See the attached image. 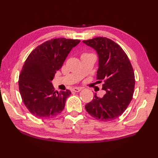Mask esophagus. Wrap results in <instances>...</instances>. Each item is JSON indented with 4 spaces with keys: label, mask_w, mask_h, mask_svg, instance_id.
I'll return each mask as SVG.
<instances>
[{
    "label": "esophagus",
    "mask_w": 158,
    "mask_h": 158,
    "mask_svg": "<svg viewBox=\"0 0 158 158\" xmlns=\"http://www.w3.org/2000/svg\"><path fill=\"white\" fill-rule=\"evenodd\" d=\"M82 89V88H81V87H76V88H73L72 90L73 91V92L78 93V92H80V91Z\"/></svg>",
    "instance_id": "esophagus-1"
}]
</instances>
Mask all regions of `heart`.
Masks as SVG:
<instances>
[{
	"label": "heart",
	"instance_id": "obj_1",
	"mask_svg": "<svg viewBox=\"0 0 158 158\" xmlns=\"http://www.w3.org/2000/svg\"><path fill=\"white\" fill-rule=\"evenodd\" d=\"M85 54H88V53H85ZM85 54H83V55H85Z\"/></svg>",
	"mask_w": 158,
	"mask_h": 158
}]
</instances>
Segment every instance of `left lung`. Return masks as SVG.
Masks as SVG:
<instances>
[{
    "label": "left lung",
    "mask_w": 158,
    "mask_h": 158,
    "mask_svg": "<svg viewBox=\"0 0 158 158\" xmlns=\"http://www.w3.org/2000/svg\"><path fill=\"white\" fill-rule=\"evenodd\" d=\"M84 43L96 50L99 56L98 82H103L106 91L102 98L95 94L85 106L86 111L96 120L111 121L127 110L134 93L135 73L127 55L120 45L106 37L84 40Z\"/></svg>",
    "instance_id": "8db88e82"
}]
</instances>
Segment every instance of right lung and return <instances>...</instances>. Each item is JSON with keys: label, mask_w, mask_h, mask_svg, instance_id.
<instances>
[{"label": "right lung", "mask_w": 158, "mask_h": 158, "mask_svg": "<svg viewBox=\"0 0 158 158\" xmlns=\"http://www.w3.org/2000/svg\"><path fill=\"white\" fill-rule=\"evenodd\" d=\"M80 42L64 38L51 39L38 45L26 59L19 77V89L24 105L35 117L51 118L64 109L71 92H58L51 81Z\"/></svg>", "instance_id": "1"}]
</instances>
